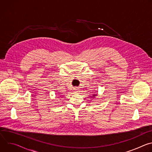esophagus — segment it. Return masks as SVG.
Here are the masks:
<instances>
[{
    "instance_id": "34e87169",
    "label": "esophagus",
    "mask_w": 152,
    "mask_h": 152,
    "mask_svg": "<svg viewBox=\"0 0 152 152\" xmlns=\"http://www.w3.org/2000/svg\"><path fill=\"white\" fill-rule=\"evenodd\" d=\"M78 90H77V88H75V91L76 92H77V91H78Z\"/></svg>"
}]
</instances>
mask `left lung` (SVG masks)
Listing matches in <instances>:
<instances>
[{"mask_svg": "<svg viewBox=\"0 0 152 152\" xmlns=\"http://www.w3.org/2000/svg\"><path fill=\"white\" fill-rule=\"evenodd\" d=\"M97 96V94H93V97H94V96Z\"/></svg>", "mask_w": 152, "mask_h": 152, "instance_id": "8db88e82", "label": "left lung"}]
</instances>
